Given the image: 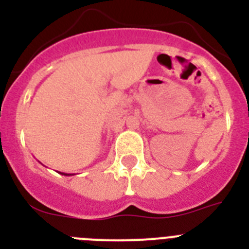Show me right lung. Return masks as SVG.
<instances>
[{"instance_id": "right-lung-1", "label": "right lung", "mask_w": 249, "mask_h": 249, "mask_svg": "<svg viewBox=\"0 0 249 249\" xmlns=\"http://www.w3.org/2000/svg\"><path fill=\"white\" fill-rule=\"evenodd\" d=\"M61 173V175H63V176H72V175H70V173H63V172H59Z\"/></svg>"}]
</instances>
